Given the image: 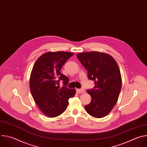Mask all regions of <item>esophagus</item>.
<instances>
[{"label":"esophagus","mask_w":147,"mask_h":147,"mask_svg":"<svg viewBox=\"0 0 147 147\" xmlns=\"http://www.w3.org/2000/svg\"><path fill=\"white\" fill-rule=\"evenodd\" d=\"M77 92L78 93V94H81V93H84L85 92V90L84 88H81V89H77Z\"/></svg>","instance_id":"esophagus-1"}]
</instances>
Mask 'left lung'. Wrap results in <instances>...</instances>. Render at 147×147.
<instances>
[{"mask_svg":"<svg viewBox=\"0 0 147 147\" xmlns=\"http://www.w3.org/2000/svg\"><path fill=\"white\" fill-rule=\"evenodd\" d=\"M77 57L87 69L88 78L94 81V88L87 90L91 101L85 106L86 111L96 118L106 116L121 91V77L117 63L110 55L95 51L80 53Z\"/></svg>","mask_w":147,"mask_h":147,"instance_id":"left-lung-1","label":"left lung"}]
</instances>
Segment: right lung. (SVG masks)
<instances>
[{
    "mask_svg": "<svg viewBox=\"0 0 147 147\" xmlns=\"http://www.w3.org/2000/svg\"><path fill=\"white\" fill-rule=\"evenodd\" d=\"M74 53L68 52H48L35 61L30 78L32 96L40 110L47 116L55 117L63 113L73 97L76 89L66 87L69 78L61 74L65 62ZM64 86L60 88L59 81Z\"/></svg>",
    "mask_w": 147,
    "mask_h": 147,
    "instance_id": "obj_1",
    "label": "right lung"
}]
</instances>
